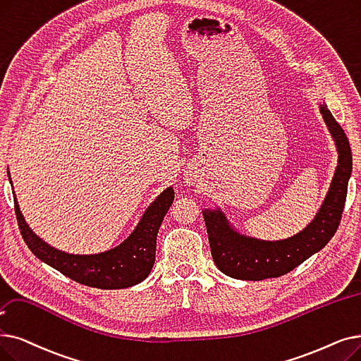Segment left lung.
I'll use <instances>...</instances> for the list:
<instances>
[{"mask_svg": "<svg viewBox=\"0 0 361 361\" xmlns=\"http://www.w3.org/2000/svg\"><path fill=\"white\" fill-rule=\"evenodd\" d=\"M320 112L335 140L338 166L322 208L302 231L285 240H258L233 230L219 209L203 211L211 254L224 274L254 281L280 277L319 252L334 238L345 205L353 156L345 133L324 103L320 104Z\"/></svg>", "mask_w": 361, "mask_h": 361, "instance_id": "obj_1", "label": "left lung"}]
</instances>
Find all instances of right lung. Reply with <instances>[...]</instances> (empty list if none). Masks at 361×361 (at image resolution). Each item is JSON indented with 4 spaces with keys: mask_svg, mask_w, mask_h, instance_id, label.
<instances>
[{
    "mask_svg": "<svg viewBox=\"0 0 361 361\" xmlns=\"http://www.w3.org/2000/svg\"><path fill=\"white\" fill-rule=\"evenodd\" d=\"M10 177V172H8ZM11 183V178H8ZM14 197V212L22 238L32 254L78 283L99 289H123L143 281L154 264L156 236L172 200V187L165 189L147 208L130 236L119 246L94 255L61 252L29 228Z\"/></svg>",
    "mask_w": 361,
    "mask_h": 361,
    "instance_id": "1",
    "label": "right lung"
}]
</instances>
